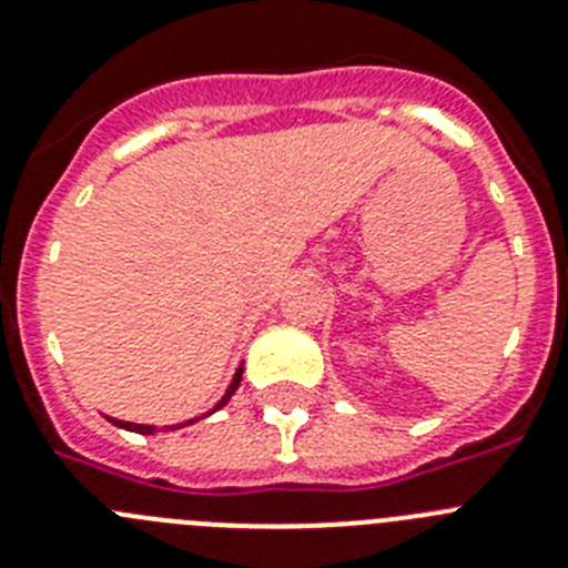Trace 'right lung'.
I'll list each match as a JSON object with an SVG mask.
<instances>
[{"instance_id": "1", "label": "right lung", "mask_w": 568, "mask_h": 568, "mask_svg": "<svg viewBox=\"0 0 568 568\" xmlns=\"http://www.w3.org/2000/svg\"><path fill=\"white\" fill-rule=\"evenodd\" d=\"M239 384H241V366H239V369H235V375H233V381H230V386H227V393H224V398L213 406V413H215V409H222V406L227 404L230 398H233V393H235V389H239ZM207 415H210V413H207ZM202 418H204V415H202ZM108 420H110V424H115V426H122V429H130V433H139V435H153V433H155V426H148V424H130V420H115V418H108ZM195 420H199V418L187 420V424L170 426V429H182V426L195 424Z\"/></svg>"}]
</instances>
